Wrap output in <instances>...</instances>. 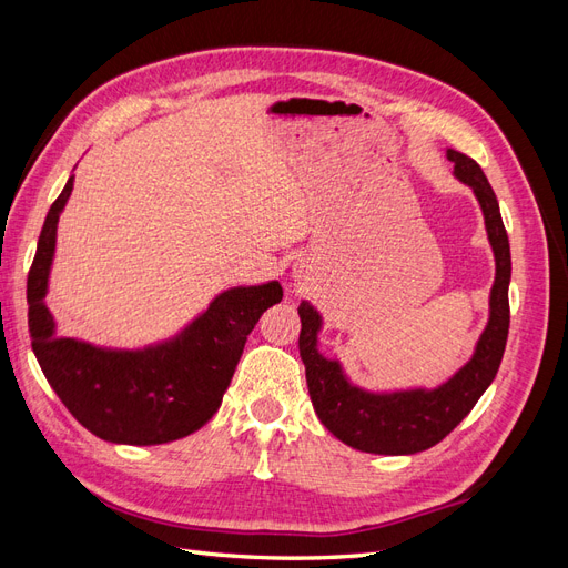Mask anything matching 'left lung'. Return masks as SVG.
<instances>
[{"instance_id": "obj_1", "label": "left lung", "mask_w": 568, "mask_h": 568, "mask_svg": "<svg viewBox=\"0 0 568 568\" xmlns=\"http://www.w3.org/2000/svg\"><path fill=\"white\" fill-rule=\"evenodd\" d=\"M455 178L471 186L484 211L488 242L495 255V282L490 288V317L471 359L448 382L436 388H409L372 393L351 384L338 359L324 357L317 348L322 315L303 301L298 305V351L305 365L307 390L320 422L355 450L374 455H415L434 448L469 415L480 395L500 369L509 334V280L511 255L503 225L500 205L480 165L448 149Z\"/></svg>"}]
</instances>
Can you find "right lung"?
Returning a JSON list of instances; mask_svg holds the SVG:
<instances>
[{
	"label": "right lung",
	"instance_id": "1",
	"mask_svg": "<svg viewBox=\"0 0 568 568\" xmlns=\"http://www.w3.org/2000/svg\"><path fill=\"white\" fill-rule=\"evenodd\" d=\"M73 180L68 178L51 203L28 272L32 353L61 403L94 436L123 445H161L194 434L217 412L253 326L282 301V284L222 291L180 334L146 348H101L59 336L44 296L59 215L71 199Z\"/></svg>",
	"mask_w": 568,
	"mask_h": 568
}]
</instances>
